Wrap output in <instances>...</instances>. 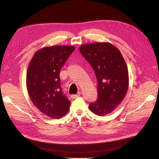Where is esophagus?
I'll list each match as a JSON object with an SVG mask.
<instances>
[{
  "label": "esophagus",
  "instance_id": "obj_1",
  "mask_svg": "<svg viewBox=\"0 0 159 159\" xmlns=\"http://www.w3.org/2000/svg\"><path fill=\"white\" fill-rule=\"evenodd\" d=\"M80 95H81V92H80V91H79V92H78V93H77V94L71 95V98L72 99H75V98H77L80 97Z\"/></svg>",
  "mask_w": 159,
  "mask_h": 159
}]
</instances>
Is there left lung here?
Segmentation results:
<instances>
[{
  "mask_svg": "<svg viewBox=\"0 0 159 159\" xmlns=\"http://www.w3.org/2000/svg\"><path fill=\"white\" fill-rule=\"evenodd\" d=\"M81 54L92 67L98 81V99L89 108L95 115L104 116L117 107L129 87L127 66L121 53L108 42L83 44Z\"/></svg>",
  "mask_w": 159,
  "mask_h": 159,
  "instance_id": "1",
  "label": "left lung"
}]
</instances>
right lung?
I'll return each mask as SVG.
<instances>
[{
  "mask_svg": "<svg viewBox=\"0 0 159 159\" xmlns=\"http://www.w3.org/2000/svg\"><path fill=\"white\" fill-rule=\"evenodd\" d=\"M75 47L54 46L38 50L28 66L26 86L33 104L48 117L60 119L68 113L70 101L61 88L60 71Z\"/></svg>",
  "mask_w": 159,
  "mask_h": 159,
  "instance_id": "1",
  "label": "right lung"
}]
</instances>
